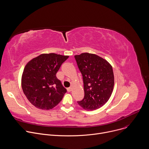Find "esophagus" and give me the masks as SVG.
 Wrapping results in <instances>:
<instances>
[{
	"label": "esophagus",
	"instance_id": "34e87169",
	"mask_svg": "<svg viewBox=\"0 0 149 149\" xmlns=\"http://www.w3.org/2000/svg\"><path fill=\"white\" fill-rule=\"evenodd\" d=\"M72 90V87H70V88H67V91H68V92H71Z\"/></svg>",
	"mask_w": 149,
	"mask_h": 149
}]
</instances>
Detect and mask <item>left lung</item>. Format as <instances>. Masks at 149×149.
<instances>
[{"mask_svg":"<svg viewBox=\"0 0 149 149\" xmlns=\"http://www.w3.org/2000/svg\"><path fill=\"white\" fill-rule=\"evenodd\" d=\"M82 75L84 97L78 104L86 110H97L110 99L114 86L110 63L101 56L88 52L74 56Z\"/></svg>","mask_w":149,"mask_h":149,"instance_id":"8db88e82","label":"left lung"}]
</instances>
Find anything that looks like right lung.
Instances as JSON below:
<instances>
[{"instance_id":"1","label":"right lung","mask_w":149,"mask_h":149,"mask_svg":"<svg viewBox=\"0 0 149 149\" xmlns=\"http://www.w3.org/2000/svg\"><path fill=\"white\" fill-rule=\"evenodd\" d=\"M68 58L55 53L42 54L26 63L21 86L25 96L35 107L51 110L61 102L67 90L56 74Z\"/></svg>"}]
</instances>
